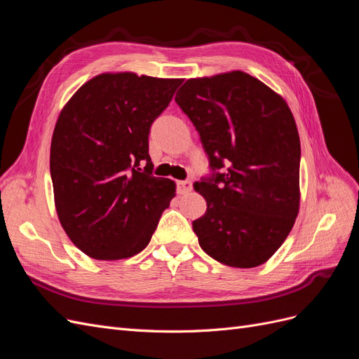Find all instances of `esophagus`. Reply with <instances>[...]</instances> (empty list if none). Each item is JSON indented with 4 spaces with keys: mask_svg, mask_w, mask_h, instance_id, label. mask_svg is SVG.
<instances>
[{
    "mask_svg": "<svg viewBox=\"0 0 359 359\" xmlns=\"http://www.w3.org/2000/svg\"><path fill=\"white\" fill-rule=\"evenodd\" d=\"M193 189V184L190 181H177V191L180 194H187Z\"/></svg>",
    "mask_w": 359,
    "mask_h": 359,
    "instance_id": "obj_1",
    "label": "esophagus"
}]
</instances>
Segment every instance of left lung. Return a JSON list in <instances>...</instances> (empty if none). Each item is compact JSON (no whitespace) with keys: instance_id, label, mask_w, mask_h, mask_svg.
I'll return each instance as SVG.
<instances>
[{"instance_id":"left-lung-1","label":"left lung","mask_w":359,"mask_h":359,"mask_svg":"<svg viewBox=\"0 0 359 359\" xmlns=\"http://www.w3.org/2000/svg\"><path fill=\"white\" fill-rule=\"evenodd\" d=\"M175 102L201 136L212 178L194 182L193 222L206 255L233 268L265 264L299 211V135L286 100L241 70L189 79Z\"/></svg>"}]
</instances>
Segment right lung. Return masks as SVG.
Masks as SVG:
<instances>
[{
  "label": "right lung",
  "instance_id": "obj_1",
  "mask_svg": "<svg viewBox=\"0 0 359 359\" xmlns=\"http://www.w3.org/2000/svg\"><path fill=\"white\" fill-rule=\"evenodd\" d=\"M181 82L102 73L62 107L50 144L53 199L62 229L90 257L142 252L175 196V181L153 177L148 135Z\"/></svg>",
  "mask_w": 359,
  "mask_h": 359
}]
</instances>
